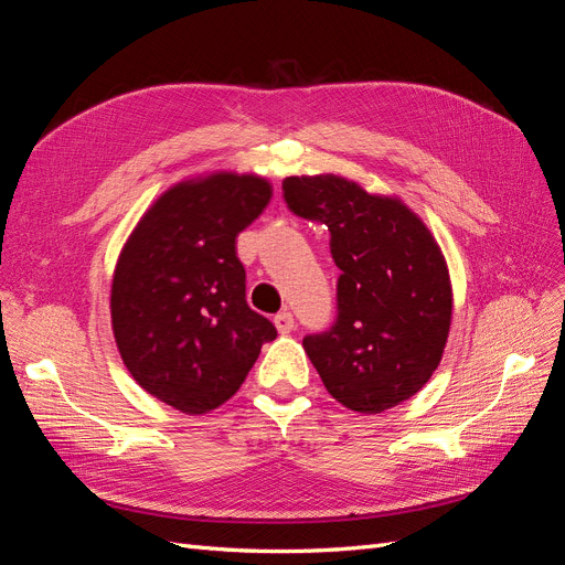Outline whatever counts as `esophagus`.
I'll use <instances>...</instances> for the list:
<instances>
[{
	"instance_id": "34e87169",
	"label": "esophagus",
	"mask_w": 565,
	"mask_h": 565,
	"mask_svg": "<svg viewBox=\"0 0 565 565\" xmlns=\"http://www.w3.org/2000/svg\"><path fill=\"white\" fill-rule=\"evenodd\" d=\"M273 322H276V330L280 334H289V332L295 330V318H292V313H289V311H280L276 318H273Z\"/></svg>"
}]
</instances>
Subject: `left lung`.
Returning a JSON list of instances; mask_svg holds the SVG:
<instances>
[{
  "label": "left lung",
  "mask_w": 565,
  "mask_h": 565,
  "mask_svg": "<svg viewBox=\"0 0 565 565\" xmlns=\"http://www.w3.org/2000/svg\"><path fill=\"white\" fill-rule=\"evenodd\" d=\"M282 191L297 216L328 226L341 270L337 322L303 337L324 388L363 415L413 398L436 372L452 322L450 270L434 233L398 195L339 174L287 177Z\"/></svg>",
  "instance_id": "obj_1"
}]
</instances>
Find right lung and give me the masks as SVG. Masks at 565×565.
<instances>
[{
	"label": "right lung",
	"instance_id": "obj_1",
	"mask_svg": "<svg viewBox=\"0 0 565 565\" xmlns=\"http://www.w3.org/2000/svg\"><path fill=\"white\" fill-rule=\"evenodd\" d=\"M273 185L259 174L188 177L150 204L117 256L113 334L146 393L204 415L243 386L273 322L245 301L235 237L259 216Z\"/></svg>",
	"mask_w": 565,
	"mask_h": 565
}]
</instances>
